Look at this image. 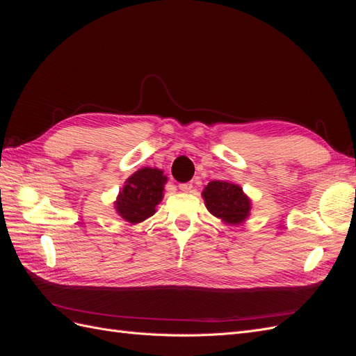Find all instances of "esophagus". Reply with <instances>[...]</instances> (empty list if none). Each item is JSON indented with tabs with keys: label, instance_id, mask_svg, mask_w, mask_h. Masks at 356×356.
I'll return each instance as SVG.
<instances>
[{
	"label": "esophagus",
	"instance_id": "1",
	"mask_svg": "<svg viewBox=\"0 0 356 356\" xmlns=\"http://www.w3.org/2000/svg\"><path fill=\"white\" fill-rule=\"evenodd\" d=\"M178 187H179V190H181V191L188 193V191H191V188H193V184H191V182H184V184H179Z\"/></svg>",
	"mask_w": 356,
	"mask_h": 356
}]
</instances>
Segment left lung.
Wrapping results in <instances>:
<instances>
[{"label":"left lung","mask_w":356,"mask_h":356,"mask_svg":"<svg viewBox=\"0 0 356 356\" xmlns=\"http://www.w3.org/2000/svg\"><path fill=\"white\" fill-rule=\"evenodd\" d=\"M202 197L207 209L224 224L239 225L251 215L252 202L236 182L225 179L211 181L203 188Z\"/></svg>","instance_id":"left-lung-1"}]
</instances>
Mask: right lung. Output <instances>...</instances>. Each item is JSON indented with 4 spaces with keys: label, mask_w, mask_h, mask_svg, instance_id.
Returning a JSON list of instances; mask_svg holds the SVG:
<instances>
[{
    "label": "right lung",
    "mask_w": 356,
    "mask_h": 356,
    "mask_svg": "<svg viewBox=\"0 0 356 356\" xmlns=\"http://www.w3.org/2000/svg\"><path fill=\"white\" fill-rule=\"evenodd\" d=\"M168 177L157 168H141L124 181L118 191L114 209L129 224H139L156 213V207L163 199Z\"/></svg>",
    "instance_id": "right-lung-1"
}]
</instances>
